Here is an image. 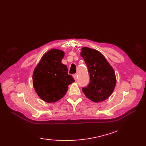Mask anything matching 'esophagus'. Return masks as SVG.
<instances>
[{
    "mask_svg": "<svg viewBox=\"0 0 146 146\" xmlns=\"http://www.w3.org/2000/svg\"><path fill=\"white\" fill-rule=\"evenodd\" d=\"M73 77H74V78L75 79V80H76L77 77V74H74L73 75Z\"/></svg>",
    "mask_w": 146,
    "mask_h": 146,
    "instance_id": "esophagus-1",
    "label": "esophagus"
}]
</instances>
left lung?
<instances>
[{
    "mask_svg": "<svg viewBox=\"0 0 146 146\" xmlns=\"http://www.w3.org/2000/svg\"><path fill=\"white\" fill-rule=\"evenodd\" d=\"M81 56L85 60L90 82L82 88L87 98L100 102L111 96L116 86V79L113 68L100 53L90 48L83 47Z\"/></svg>",
    "mask_w": 146,
    "mask_h": 146,
    "instance_id": "obj_1",
    "label": "left lung"
}]
</instances>
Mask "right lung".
<instances>
[{"instance_id":"add662e5","label":"right lung","mask_w":146,"mask_h":146,"mask_svg":"<svg viewBox=\"0 0 146 146\" xmlns=\"http://www.w3.org/2000/svg\"><path fill=\"white\" fill-rule=\"evenodd\" d=\"M64 53L53 48L43 55L35 69L33 85L38 96L48 103L55 102L65 95L68 85L75 82L61 63Z\"/></svg>"}]
</instances>
